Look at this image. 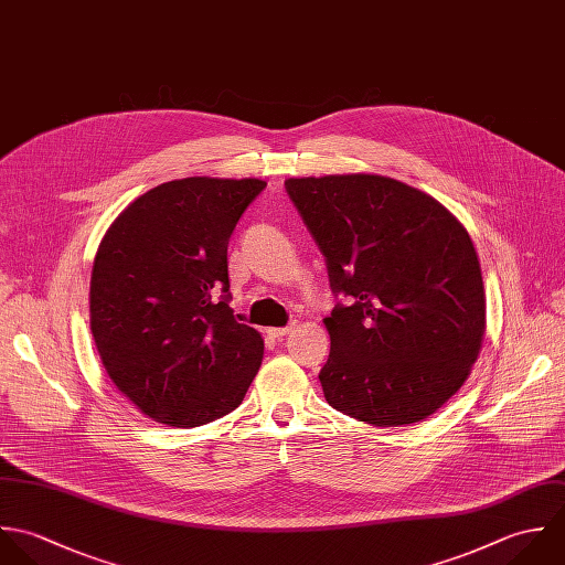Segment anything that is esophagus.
<instances>
[{"label":"esophagus","mask_w":565,"mask_h":565,"mask_svg":"<svg viewBox=\"0 0 565 565\" xmlns=\"http://www.w3.org/2000/svg\"><path fill=\"white\" fill-rule=\"evenodd\" d=\"M292 330H295V326H286V328H270V330H268V334H270L273 339H281V337H288Z\"/></svg>","instance_id":"1"}]
</instances>
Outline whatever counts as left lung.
Segmentation results:
<instances>
[{
  "label": "left lung",
  "mask_w": 565,
  "mask_h": 565,
  "mask_svg": "<svg viewBox=\"0 0 565 565\" xmlns=\"http://www.w3.org/2000/svg\"><path fill=\"white\" fill-rule=\"evenodd\" d=\"M337 303L319 373L326 399L373 426L417 424L467 380L484 286L465 226L433 196L377 174L288 179Z\"/></svg>",
  "instance_id": "1"
}]
</instances>
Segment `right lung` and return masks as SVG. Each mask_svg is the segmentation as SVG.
<instances>
[{"instance_id": "right-lung-1", "label": "right lung", "mask_w": 565, "mask_h": 565, "mask_svg": "<svg viewBox=\"0 0 565 565\" xmlns=\"http://www.w3.org/2000/svg\"><path fill=\"white\" fill-rule=\"evenodd\" d=\"M259 179L190 177L132 201L103 237L92 334L115 386L150 419L196 428L235 411L264 353L228 308L226 246Z\"/></svg>"}]
</instances>
